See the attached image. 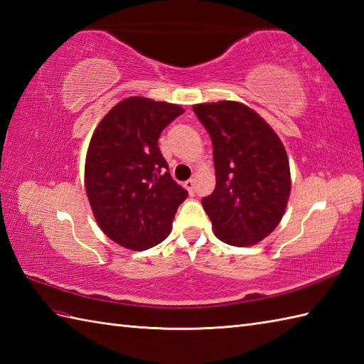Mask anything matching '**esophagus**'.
<instances>
[{"instance_id":"esophagus-1","label":"esophagus","mask_w":364,"mask_h":364,"mask_svg":"<svg viewBox=\"0 0 364 364\" xmlns=\"http://www.w3.org/2000/svg\"><path fill=\"white\" fill-rule=\"evenodd\" d=\"M184 188L188 189V192H191V194H194V191H196V180H188V181H184Z\"/></svg>"}]
</instances>
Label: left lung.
Wrapping results in <instances>:
<instances>
[{
  "label": "left lung",
  "mask_w": 364,
  "mask_h": 364,
  "mask_svg": "<svg viewBox=\"0 0 364 364\" xmlns=\"http://www.w3.org/2000/svg\"><path fill=\"white\" fill-rule=\"evenodd\" d=\"M213 141L215 189L202 200L214 235L247 247L280 223L291 192L284 145L269 123L239 102L192 106Z\"/></svg>",
  "instance_id": "obj_1"
}]
</instances>
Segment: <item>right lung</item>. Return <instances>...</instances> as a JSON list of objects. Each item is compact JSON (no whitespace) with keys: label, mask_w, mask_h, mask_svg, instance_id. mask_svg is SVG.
Segmentation results:
<instances>
[{"label":"right lung","mask_w":364,"mask_h":364,"mask_svg":"<svg viewBox=\"0 0 364 364\" xmlns=\"http://www.w3.org/2000/svg\"><path fill=\"white\" fill-rule=\"evenodd\" d=\"M181 106L145 97L122 100L92 134L84 186L103 233L129 250H146L170 235L188 191L173 181L158 149L161 131Z\"/></svg>","instance_id":"1"}]
</instances>
